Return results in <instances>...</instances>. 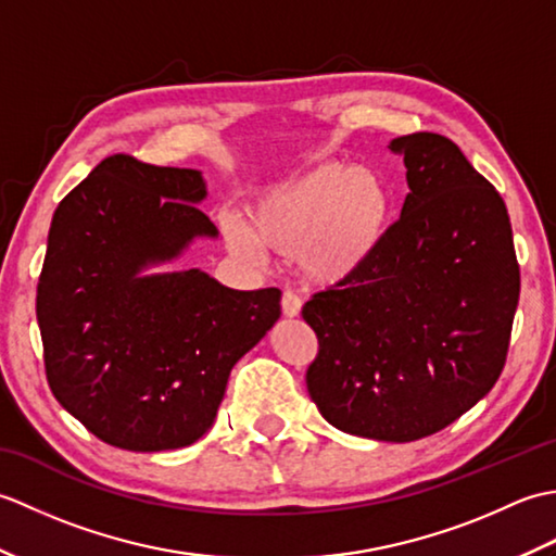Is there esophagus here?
Listing matches in <instances>:
<instances>
[{
	"mask_svg": "<svg viewBox=\"0 0 556 556\" xmlns=\"http://www.w3.org/2000/svg\"><path fill=\"white\" fill-rule=\"evenodd\" d=\"M301 299L293 293L291 289H285V293H281V311H285L287 317H296L301 313Z\"/></svg>",
	"mask_w": 556,
	"mask_h": 556,
	"instance_id": "obj_1",
	"label": "esophagus"
}]
</instances>
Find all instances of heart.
Masks as SVG:
<instances>
[{
	"label": "heart",
	"mask_w": 556,
	"mask_h": 556,
	"mask_svg": "<svg viewBox=\"0 0 556 556\" xmlns=\"http://www.w3.org/2000/svg\"><path fill=\"white\" fill-rule=\"evenodd\" d=\"M394 195L382 174L327 162L279 184L257 200L251 224L222 217L233 253L260 260L269 245L299 253L305 277L334 285L361 269L392 224Z\"/></svg>",
	"instance_id": "b5f03b06"
}]
</instances>
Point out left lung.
<instances>
[{
  "instance_id": "obj_1",
  "label": "left lung",
  "mask_w": 556,
  "mask_h": 556,
  "mask_svg": "<svg viewBox=\"0 0 556 556\" xmlns=\"http://www.w3.org/2000/svg\"><path fill=\"white\" fill-rule=\"evenodd\" d=\"M410 193L382 245L315 293L308 394L337 430L413 442L500 380L521 291L511 222L485 176L440 134L394 138Z\"/></svg>"
}]
</instances>
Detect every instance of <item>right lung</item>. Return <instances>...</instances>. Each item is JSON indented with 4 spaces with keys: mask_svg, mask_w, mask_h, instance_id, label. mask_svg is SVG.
<instances>
[{
    "mask_svg": "<svg viewBox=\"0 0 556 556\" xmlns=\"http://www.w3.org/2000/svg\"><path fill=\"white\" fill-rule=\"evenodd\" d=\"M198 169L112 155L59 203L38 281L54 399L112 446L164 452L215 422L229 372L279 320L281 291L207 271L143 275L217 229Z\"/></svg>",
    "mask_w": 556,
    "mask_h": 556,
    "instance_id": "1",
    "label": "right lung"
}]
</instances>
